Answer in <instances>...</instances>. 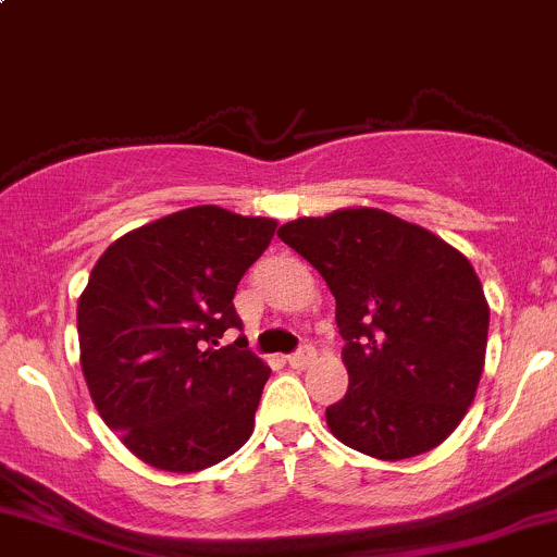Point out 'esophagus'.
Segmentation results:
<instances>
[{
	"mask_svg": "<svg viewBox=\"0 0 557 557\" xmlns=\"http://www.w3.org/2000/svg\"><path fill=\"white\" fill-rule=\"evenodd\" d=\"M314 355H317L314 349H311V347H304V349H298V352L289 355L287 363H289V367H293V369H306V367H309L311 361H314Z\"/></svg>",
	"mask_w": 557,
	"mask_h": 557,
	"instance_id": "1",
	"label": "esophagus"
}]
</instances>
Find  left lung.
<instances>
[{"label": "left lung", "mask_w": 557, "mask_h": 557, "mask_svg": "<svg viewBox=\"0 0 557 557\" xmlns=\"http://www.w3.org/2000/svg\"><path fill=\"white\" fill-rule=\"evenodd\" d=\"M278 237L336 298L349 388L325 410L333 437L383 462L441 446L484 372L490 304L470 259L377 208L295 219Z\"/></svg>", "instance_id": "8db88e82"}]
</instances>
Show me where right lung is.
<instances>
[{"label": "right lung", "mask_w": 557, "mask_h": 557, "mask_svg": "<svg viewBox=\"0 0 557 557\" xmlns=\"http://www.w3.org/2000/svg\"><path fill=\"white\" fill-rule=\"evenodd\" d=\"M275 226L199 205L95 262L78 298L82 372L106 426L150 468L199 473L251 437L270 367L246 338L215 347L240 327L232 298Z\"/></svg>", "instance_id": "right-lung-1"}]
</instances>
